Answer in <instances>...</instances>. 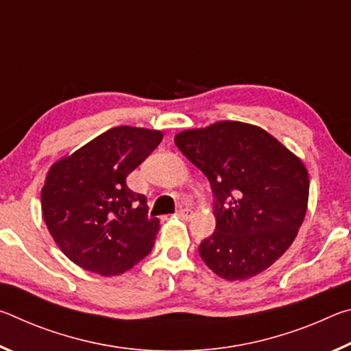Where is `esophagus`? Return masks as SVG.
<instances>
[{
  "label": "esophagus",
  "instance_id": "obj_1",
  "mask_svg": "<svg viewBox=\"0 0 351 351\" xmlns=\"http://www.w3.org/2000/svg\"><path fill=\"white\" fill-rule=\"evenodd\" d=\"M176 215L180 217V218H182V219H190V218L193 217V210H192V209H187V207H186V209H180V210H178Z\"/></svg>",
  "mask_w": 351,
  "mask_h": 351
}]
</instances>
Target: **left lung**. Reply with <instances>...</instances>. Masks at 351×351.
<instances>
[{
	"label": "left lung",
	"mask_w": 351,
	"mask_h": 351,
	"mask_svg": "<svg viewBox=\"0 0 351 351\" xmlns=\"http://www.w3.org/2000/svg\"><path fill=\"white\" fill-rule=\"evenodd\" d=\"M175 144L206 175L215 197V232L198 249L204 263L224 280L268 269L304 223L305 164L266 130L239 121L184 130Z\"/></svg>",
	"instance_id": "1"
}]
</instances>
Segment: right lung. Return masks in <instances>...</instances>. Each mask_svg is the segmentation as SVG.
<instances>
[{"mask_svg":"<svg viewBox=\"0 0 351 351\" xmlns=\"http://www.w3.org/2000/svg\"><path fill=\"white\" fill-rule=\"evenodd\" d=\"M162 132L114 127L47 170L41 212L56 245L80 268L104 277L132 269L152 252L158 218L127 187V176L162 141Z\"/></svg>","mask_w":351,"mask_h":351,"instance_id":"add662e5","label":"right lung"}]
</instances>
